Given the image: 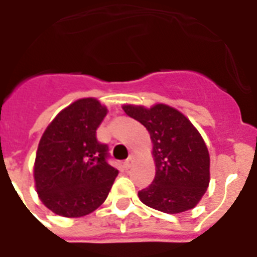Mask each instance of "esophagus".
<instances>
[{"instance_id":"34e87169","label":"esophagus","mask_w":257,"mask_h":257,"mask_svg":"<svg viewBox=\"0 0 257 257\" xmlns=\"http://www.w3.org/2000/svg\"><path fill=\"white\" fill-rule=\"evenodd\" d=\"M122 166H124L125 170H129V169H131V166H132V161H131V159H128V161H125L124 163H122Z\"/></svg>"}]
</instances>
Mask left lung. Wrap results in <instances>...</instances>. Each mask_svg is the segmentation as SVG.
<instances>
[{
    "label": "left lung",
    "mask_w": 257,
    "mask_h": 257,
    "mask_svg": "<svg viewBox=\"0 0 257 257\" xmlns=\"http://www.w3.org/2000/svg\"><path fill=\"white\" fill-rule=\"evenodd\" d=\"M129 117L141 122L153 142L155 176L139 192L145 205L175 214L195 208L209 185V153L197 129L178 109L124 105Z\"/></svg>",
    "instance_id": "left-lung-1"
}]
</instances>
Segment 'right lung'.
<instances>
[{
    "label": "right lung",
    "mask_w": 257,
    "mask_h": 257,
    "mask_svg": "<svg viewBox=\"0 0 257 257\" xmlns=\"http://www.w3.org/2000/svg\"><path fill=\"white\" fill-rule=\"evenodd\" d=\"M107 108L96 99H79L45 129L36 153V191L44 205L62 217L94 212L108 196L118 171L108 146L96 139Z\"/></svg>",
    "instance_id": "obj_1"
}]
</instances>
